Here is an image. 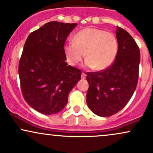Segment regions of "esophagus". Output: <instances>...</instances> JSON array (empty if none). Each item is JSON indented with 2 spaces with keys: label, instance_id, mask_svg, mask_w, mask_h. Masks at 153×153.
Wrapping results in <instances>:
<instances>
[{
  "label": "esophagus",
  "instance_id": "1",
  "mask_svg": "<svg viewBox=\"0 0 153 153\" xmlns=\"http://www.w3.org/2000/svg\"><path fill=\"white\" fill-rule=\"evenodd\" d=\"M85 76H86V75H85V73L82 72V74H81V78H82V79H85Z\"/></svg>",
  "mask_w": 153,
  "mask_h": 153
}]
</instances>
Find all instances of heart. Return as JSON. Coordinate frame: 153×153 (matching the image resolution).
Masks as SVG:
<instances>
[{
  "mask_svg": "<svg viewBox=\"0 0 153 153\" xmlns=\"http://www.w3.org/2000/svg\"><path fill=\"white\" fill-rule=\"evenodd\" d=\"M118 41L113 33L88 27L75 35L74 42L65 44L64 52L71 65H76L85 53V66L101 71L113 65L118 53Z\"/></svg>",
  "mask_w": 153,
  "mask_h": 153,
  "instance_id": "obj_1",
  "label": "heart"
}]
</instances>
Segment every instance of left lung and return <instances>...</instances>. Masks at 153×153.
I'll return each mask as SVG.
<instances>
[{
  "label": "left lung",
  "instance_id": "left-lung-1",
  "mask_svg": "<svg viewBox=\"0 0 153 153\" xmlns=\"http://www.w3.org/2000/svg\"><path fill=\"white\" fill-rule=\"evenodd\" d=\"M118 53L114 62L105 71L86 73L89 84L88 106L95 114L108 117L118 113L132 96L138 82L140 52L134 39L117 27Z\"/></svg>",
  "mask_w": 153,
  "mask_h": 153
}]
</instances>
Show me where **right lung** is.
I'll list each match as a JSON object with an SVG mask.
<instances>
[{
    "label": "right lung",
    "instance_id": "1",
    "mask_svg": "<svg viewBox=\"0 0 153 153\" xmlns=\"http://www.w3.org/2000/svg\"><path fill=\"white\" fill-rule=\"evenodd\" d=\"M78 24L50 22L28 36L19 64L21 89L26 103L43 114H54L66 106L68 95L82 72L68 65L67 37Z\"/></svg>",
    "mask_w": 153,
    "mask_h": 153
}]
</instances>
